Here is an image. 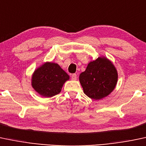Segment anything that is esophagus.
Wrapping results in <instances>:
<instances>
[{
  "label": "esophagus",
  "instance_id": "1",
  "mask_svg": "<svg viewBox=\"0 0 146 146\" xmlns=\"http://www.w3.org/2000/svg\"><path fill=\"white\" fill-rule=\"evenodd\" d=\"M71 78H72V80H73V81H76V78H77V76H76V74H73L72 75Z\"/></svg>",
  "mask_w": 146,
  "mask_h": 146
}]
</instances>
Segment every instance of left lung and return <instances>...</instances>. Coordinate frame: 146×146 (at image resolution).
<instances>
[{
  "mask_svg": "<svg viewBox=\"0 0 146 146\" xmlns=\"http://www.w3.org/2000/svg\"><path fill=\"white\" fill-rule=\"evenodd\" d=\"M118 73L113 63L105 56L90 62L79 75L83 92L88 97L100 100L108 96L117 86Z\"/></svg>",
  "mask_w": 146,
  "mask_h": 146,
  "instance_id": "8db88e82",
  "label": "left lung"
}]
</instances>
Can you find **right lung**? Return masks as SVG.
<instances>
[{"mask_svg": "<svg viewBox=\"0 0 146 146\" xmlns=\"http://www.w3.org/2000/svg\"><path fill=\"white\" fill-rule=\"evenodd\" d=\"M70 76L59 65L46 62L34 72L32 86L34 90L44 97H52L59 94L63 84Z\"/></svg>", "mask_w": 146, "mask_h": 146, "instance_id": "add662e5", "label": "right lung"}]
</instances>
